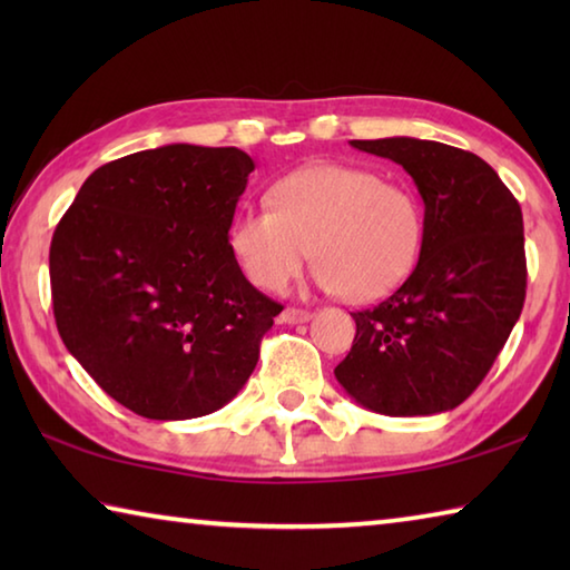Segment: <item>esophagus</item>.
<instances>
[{"mask_svg": "<svg viewBox=\"0 0 570 570\" xmlns=\"http://www.w3.org/2000/svg\"><path fill=\"white\" fill-rule=\"evenodd\" d=\"M278 320H282V324H304L312 320V312H306V308H296V306H286Z\"/></svg>", "mask_w": 570, "mask_h": 570, "instance_id": "34e87169", "label": "esophagus"}]
</instances>
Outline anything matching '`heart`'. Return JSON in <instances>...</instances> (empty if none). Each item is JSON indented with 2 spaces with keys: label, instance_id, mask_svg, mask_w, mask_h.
<instances>
[{
  "label": "heart",
  "instance_id": "obj_1",
  "mask_svg": "<svg viewBox=\"0 0 570 570\" xmlns=\"http://www.w3.org/2000/svg\"><path fill=\"white\" fill-rule=\"evenodd\" d=\"M228 244L250 282L282 288L314 254L316 284L354 304L390 296L407 282L424 244L414 190L374 170L312 163L272 188V208H244Z\"/></svg>",
  "mask_w": 570,
  "mask_h": 570
}]
</instances>
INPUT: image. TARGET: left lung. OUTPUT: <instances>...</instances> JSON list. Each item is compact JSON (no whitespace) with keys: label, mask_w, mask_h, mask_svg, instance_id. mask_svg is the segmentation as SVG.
<instances>
[{"label":"left lung","mask_w":570,"mask_h":570,"mask_svg":"<svg viewBox=\"0 0 570 570\" xmlns=\"http://www.w3.org/2000/svg\"><path fill=\"white\" fill-rule=\"evenodd\" d=\"M352 146L410 173L424 200V244L397 292L352 314L356 336L334 374L346 394L390 417L455 410L523 312V214L475 153L417 138Z\"/></svg>","instance_id":"left-lung-1"}]
</instances>
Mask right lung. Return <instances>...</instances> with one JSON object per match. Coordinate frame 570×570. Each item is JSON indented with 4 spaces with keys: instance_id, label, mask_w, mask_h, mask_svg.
<instances>
[{
    "instance_id": "right-lung-1",
    "label": "right lung",
    "mask_w": 570,
    "mask_h": 570,
    "mask_svg": "<svg viewBox=\"0 0 570 570\" xmlns=\"http://www.w3.org/2000/svg\"><path fill=\"white\" fill-rule=\"evenodd\" d=\"M244 150L188 142L105 163L50 246L62 342L122 407L190 420L224 407L254 372L282 304L248 284L228 244Z\"/></svg>"
}]
</instances>
